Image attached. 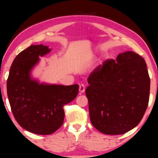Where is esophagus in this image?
<instances>
[{
    "label": "esophagus",
    "instance_id": "obj_1",
    "mask_svg": "<svg viewBox=\"0 0 158 158\" xmlns=\"http://www.w3.org/2000/svg\"><path fill=\"white\" fill-rule=\"evenodd\" d=\"M85 85H83V84H81L79 86V91L81 94H83V93H84V91H85Z\"/></svg>",
    "mask_w": 158,
    "mask_h": 158
}]
</instances>
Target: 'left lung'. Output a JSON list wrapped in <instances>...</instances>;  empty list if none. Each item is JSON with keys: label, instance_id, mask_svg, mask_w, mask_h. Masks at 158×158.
I'll list each match as a JSON object with an SVG mask.
<instances>
[{"label": "left lung", "instance_id": "8db88e82", "mask_svg": "<svg viewBox=\"0 0 158 158\" xmlns=\"http://www.w3.org/2000/svg\"><path fill=\"white\" fill-rule=\"evenodd\" d=\"M85 90L92 124L106 135H122L140 122L149 102L150 79L144 60L127 51L90 73Z\"/></svg>", "mask_w": 158, "mask_h": 158}]
</instances>
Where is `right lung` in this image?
Wrapping results in <instances>:
<instances>
[{
    "mask_svg": "<svg viewBox=\"0 0 158 158\" xmlns=\"http://www.w3.org/2000/svg\"><path fill=\"white\" fill-rule=\"evenodd\" d=\"M51 51L43 44L31 45L21 52L10 67L7 94L16 122L36 135H51L63 124L64 105L76 98L79 85L40 83L31 72L40 57Z\"/></svg>",
    "mask_w": 158,
    "mask_h": 158,
    "instance_id": "right-lung-1",
    "label": "right lung"
}]
</instances>
